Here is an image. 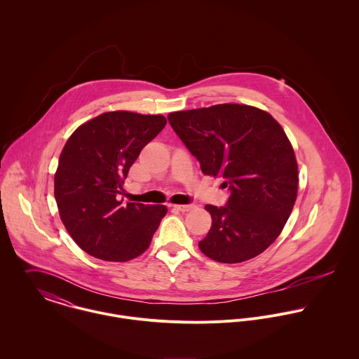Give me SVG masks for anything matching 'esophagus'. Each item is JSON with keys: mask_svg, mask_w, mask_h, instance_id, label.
<instances>
[{"mask_svg": "<svg viewBox=\"0 0 359 359\" xmlns=\"http://www.w3.org/2000/svg\"><path fill=\"white\" fill-rule=\"evenodd\" d=\"M175 210H178V211H182V212H187V211H191L192 208H195V205H172Z\"/></svg>", "mask_w": 359, "mask_h": 359, "instance_id": "34e87169", "label": "esophagus"}]
</instances>
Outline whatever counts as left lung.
Wrapping results in <instances>:
<instances>
[{
    "label": "left lung",
    "mask_w": 359,
    "mask_h": 359,
    "mask_svg": "<svg viewBox=\"0 0 359 359\" xmlns=\"http://www.w3.org/2000/svg\"><path fill=\"white\" fill-rule=\"evenodd\" d=\"M167 118L205 175L222 177L229 191L225 205L205 207L212 224L199 242L202 253L226 264L261 255L282 232L299 188L296 156L279 123L236 103L174 111Z\"/></svg>",
    "instance_id": "left-lung-1"
}]
</instances>
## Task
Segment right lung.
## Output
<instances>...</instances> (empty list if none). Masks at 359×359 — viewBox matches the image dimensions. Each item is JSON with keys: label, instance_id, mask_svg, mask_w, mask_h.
Returning <instances> with one entry per match:
<instances>
[{"label": "right lung", "instance_id": "right-lung-1", "mask_svg": "<svg viewBox=\"0 0 359 359\" xmlns=\"http://www.w3.org/2000/svg\"><path fill=\"white\" fill-rule=\"evenodd\" d=\"M165 123L160 114L107 111L67 140L55 174V201L65 228L90 256L128 261L149 248L167 207L123 205L118 195L130 167Z\"/></svg>", "mask_w": 359, "mask_h": 359}]
</instances>
